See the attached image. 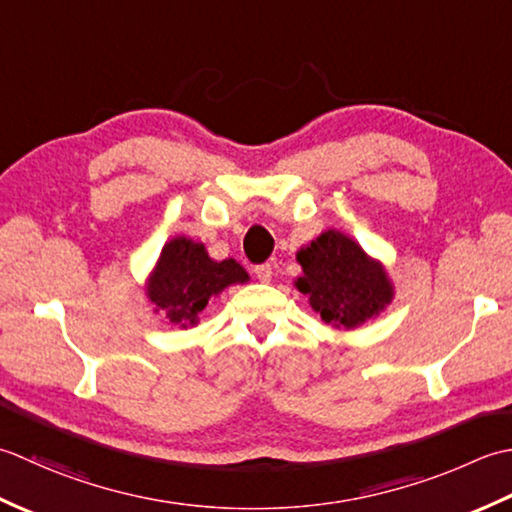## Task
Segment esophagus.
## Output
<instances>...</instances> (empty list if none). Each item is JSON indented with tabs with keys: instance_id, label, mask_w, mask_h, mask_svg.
<instances>
[{
	"instance_id": "34e87169",
	"label": "esophagus",
	"mask_w": 512,
	"mask_h": 512,
	"mask_svg": "<svg viewBox=\"0 0 512 512\" xmlns=\"http://www.w3.org/2000/svg\"><path fill=\"white\" fill-rule=\"evenodd\" d=\"M254 274H256V278L260 280V283H271V276H274V271H271L269 263H263V265H256L254 267Z\"/></svg>"
}]
</instances>
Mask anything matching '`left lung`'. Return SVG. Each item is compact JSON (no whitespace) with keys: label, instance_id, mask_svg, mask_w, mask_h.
<instances>
[{"label":"left lung","instance_id":"left-lung-1","mask_svg":"<svg viewBox=\"0 0 512 512\" xmlns=\"http://www.w3.org/2000/svg\"><path fill=\"white\" fill-rule=\"evenodd\" d=\"M302 276L296 289L333 327L353 329L378 316L393 298V287L380 263L336 229L322 232L296 254Z\"/></svg>","mask_w":512,"mask_h":512}]
</instances>
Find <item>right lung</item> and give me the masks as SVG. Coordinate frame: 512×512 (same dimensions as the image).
I'll list each match as a JSON object with an SVG mask.
<instances>
[{
	"instance_id": "add662e5",
	"label": "right lung",
	"mask_w": 512,
	"mask_h": 512,
	"mask_svg": "<svg viewBox=\"0 0 512 512\" xmlns=\"http://www.w3.org/2000/svg\"><path fill=\"white\" fill-rule=\"evenodd\" d=\"M247 271L234 258L216 263L207 256L201 243L176 236L163 247L150 283L148 298L156 311L165 309V318L174 325H196L198 314L212 296L221 294L229 285L247 283Z\"/></svg>"
}]
</instances>
